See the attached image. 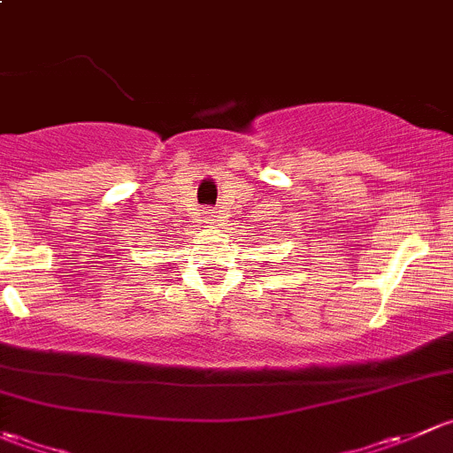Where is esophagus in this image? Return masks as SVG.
Returning a JSON list of instances; mask_svg holds the SVG:
<instances>
[{
    "label": "esophagus",
    "mask_w": 453,
    "mask_h": 453,
    "mask_svg": "<svg viewBox=\"0 0 453 453\" xmlns=\"http://www.w3.org/2000/svg\"><path fill=\"white\" fill-rule=\"evenodd\" d=\"M204 220H207V222H213V220H216V211H213V209H204Z\"/></svg>",
    "instance_id": "esophagus-1"
}]
</instances>
